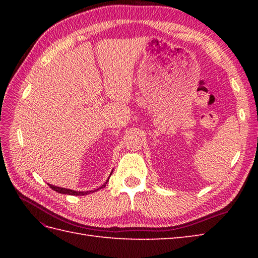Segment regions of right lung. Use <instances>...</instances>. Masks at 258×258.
Listing matches in <instances>:
<instances>
[{"label": "right lung", "mask_w": 258, "mask_h": 258, "mask_svg": "<svg viewBox=\"0 0 258 258\" xmlns=\"http://www.w3.org/2000/svg\"><path fill=\"white\" fill-rule=\"evenodd\" d=\"M108 180V179H107ZM107 180L105 183H104V185H102L101 187H98L97 189H95V190H98V189H101V188H103V187H105L106 186V184H107ZM50 185V187L52 188V189H54L55 191H57V193H61V194H68V195H86V194H90V193H93V191H95V190H89V191H76V190H72V189H68V188H63V187H57V186H54V185H51V184H48Z\"/></svg>", "instance_id": "1"}]
</instances>
